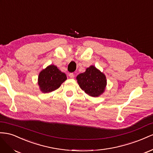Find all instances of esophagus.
Here are the masks:
<instances>
[{
	"mask_svg": "<svg viewBox=\"0 0 153 153\" xmlns=\"http://www.w3.org/2000/svg\"><path fill=\"white\" fill-rule=\"evenodd\" d=\"M68 76H69L70 78H74V74L73 73H70Z\"/></svg>",
	"mask_w": 153,
	"mask_h": 153,
	"instance_id": "obj_1",
	"label": "esophagus"
}]
</instances>
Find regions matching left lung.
Here are the masks:
<instances>
[{"label":"left lung","mask_w":153,"mask_h":153,"mask_svg":"<svg viewBox=\"0 0 153 153\" xmlns=\"http://www.w3.org/2000/svg\"><path fill=\"white\" fill-rule=\"evenodd\" d=\"M77 83L85 92L91 97H97L105 91L107 80L104 74L94 65L76 77Z\"/></svg>","instance_id":"obj_1"}]
</instances>
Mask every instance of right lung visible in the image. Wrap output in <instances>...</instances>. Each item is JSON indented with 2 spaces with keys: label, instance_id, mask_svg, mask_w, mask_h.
<instances>
[{
  "label": "right lung",
  "instance_id": "obj_1",
  "mask_svg": "<svg viewBox=\"0 0 153 153\" xmlns=\"http://www.w3.org/2000/svg\"><path fill=\"white\" fill-rule=\"evenodd\" d=\"M66 74L54 65H50L40 72L38 84L42 93H50L59 88L67 80Z\"/></svg>",
  "mask_w": 153,
  "mask_h": 153
}]
</instances>
